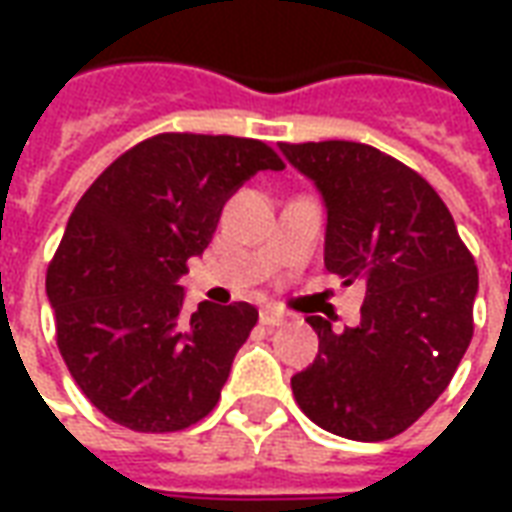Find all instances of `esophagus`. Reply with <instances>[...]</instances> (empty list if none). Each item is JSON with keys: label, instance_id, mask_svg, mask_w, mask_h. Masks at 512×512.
Segmentation results:
<instances>
[{"label": "esophagus", "instance_id": "esophagus-1", "mask_svg": "<svg viewBox=\"0 0 512 512\" xmlns=\"http://www.w3.org/2000/svg\"><path fill=\"white\" fill-rule=\"evenodd\" d=\"M290 321V315L288 312H282V310H263L260 312V323H266V326H282V323H288Z\"/></svg>", "mask_w": 512, "mask_h": 512}]
</instances>
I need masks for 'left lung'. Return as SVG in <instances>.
Listing matches in <instances>:
<instances>
[{
    "instance_id": "left-lung-1",
    "label": "left lung",
    "mask_w": 512,
    "mask_h": 512,
    "mask_svg": "<svg viewBox=\"0 0 512 512\" xmlns=\"http://www.w3.org/2000/svg\"><path fill=\"white\" fill-rule=\"evenodd\" d=\"M279 150L321 191L326 268L365 285L354 329L307 318L321 345L290 378L296 403L345 439H392L436 403L472 343L474 257L433 186L397 158L343 139Z\"/></svg>"
}]
</instances>
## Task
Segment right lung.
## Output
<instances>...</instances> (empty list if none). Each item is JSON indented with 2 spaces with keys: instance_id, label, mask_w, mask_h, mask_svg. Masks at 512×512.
I'll use <instances>...</instances> for the list:
<instances>
[{
  "instance_id": "right-lung-1",
  "label": "right lung",
  "mask_w": 512,
  "mask_h": 512,
  "mask_svg": "<svg viewBox=\"0 0 512 512\" xmlns=\"http://www.w3.org/2000/svg\"><path fill=\"white\" fill-rule=\"evenodd\" d=\"M282 167L260 139L158 134L84 191L46 293L73 381L112 422L172 433L219 403L257 310L202 301L183 318L178 279L211 244L224 202L260 169Z\"/></svg>"
}]
</instances>
